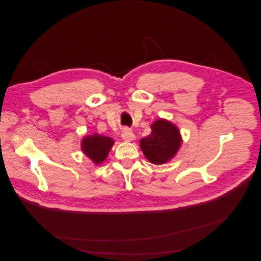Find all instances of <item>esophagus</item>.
<instances>
[{
	"instance_id": "34e87169",
	"label": "esophagus",
	"mask_w": 261,
	"mask_h": 261,
	"mask_svg": "<svg viewBox=\"0 0 261 261\" xmlns=\"http://www.w3.org/2000/svg\"><path fill=\"white\" fill-rule=\"evenodd\" d=\"M122 138L125 140V141H133L135 140V134H134L130 129L128 128H125L122 133Z\"/></svg>"
}]
</instances>
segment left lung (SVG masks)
<instances>
[{
    "label": "left lung",
    "mask_w": 261,
    "mask_h": 261,
    "mask_svg": "<svg viewBox=\"0 0 261 261\" xmlns=\"http://www.w3.org/2000/svg\"><path fill=\"white\" fill-rule=\"evenodd\" d=\"M180 144V134L176 126L159 118L151 125V134L141 138L140 148L150 162L163 164L176 154Z\"/></svg>",
    "instance_id": "left-lung-1"
}]
</instances>
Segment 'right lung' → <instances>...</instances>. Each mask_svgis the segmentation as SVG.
I'll return each instance as SVG.
<instances>
[{"instance_id": "obj_1", "label": "right lung", "mask_w": 261, "mask_h": 261, "mask_svg": "<svg viewBox=\"0 0 261 261\" xmlns=\"http://www.w3.org/2000/svg\"><path fill=\"white\" fill-rule=\"evenodd\" d=\"M114 145V140L107 136L93 134L86 136L82 141V150L89 159L96 164L103 162Z\"/></svg>"}]
</instances>
